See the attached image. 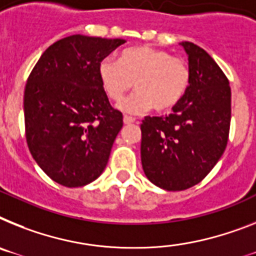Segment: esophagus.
Listing matches in <instances>:
<instances>
[{
    "label": "esophagus",
    "mask_w": 256,
    "mask_h": 256,
    "mask_svg": "<svg viewBox=\"0 0 256 256\" xmlns=\"http://www.w3.org/2000/svg\"><path fill=\"white\" fill-rule=\"evenodd\" d=\"M134 122H135V118L134 117H130V116H124V124H134Z\"/></svg>",
    "instance_id": "esophagus-1"
}]
</instances>
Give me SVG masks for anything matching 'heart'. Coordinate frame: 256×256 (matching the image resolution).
<instances>
[{
  "label": "heart",
  "instance_id": "obj_1",
  "mask_svg": "<svg viewBox=\"0 0 256 256\" xmlns=\"http://www.w3.org/2000/svg\"><path fill=\"white\" fill-rule=\"evenodd\" d=\"M98 78L113 102H122L134 84L136 92L121 104L124 112L140 113L154 106V112L164 113L181 102L191 76L184 60L162 49L138 45L124 49L117 61L102 60Z\"/></svg>",
  "mask_w": 256,
  "mask_h": 256
}]
</instances>
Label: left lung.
<instances>
[{
	"label": "left lung",
	"instance_id": "8db88e82",
	"mask_svg": "<svg viewBox=\"0 0 256 256\" xmlns=\"http://www.w3.org/2000/svg\"><path fill=\"white\" fill-rule=\"evenodd\" d=\"M190 86L173 113L142 121V165L168 191L192 188L212 170L229 139L232 94L226 75L204 49L184 42Z\"/></svg>",
	"mask_w": 256,
	"mask_h": 256
}]
</instances>
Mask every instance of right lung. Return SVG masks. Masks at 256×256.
<instances>
[{
	"label": "right lung",
	"instance_id": "add662e5",
	"mask_svg": "<svg viewBox=\"0 0 256 256\" xmlns=\"http://www.w3.org/2000/svg\"><path fill=\"white\" fill-rule=\"evenodd\" d=\"M122 38L72 35L52 44L24 90L26 139L32 158L57 184L80 188L108 164L122 113L105 95L98 65Z\"/></svg>",
	"mask_w": 256,
	"mask_h": 256
}]
</instances>
